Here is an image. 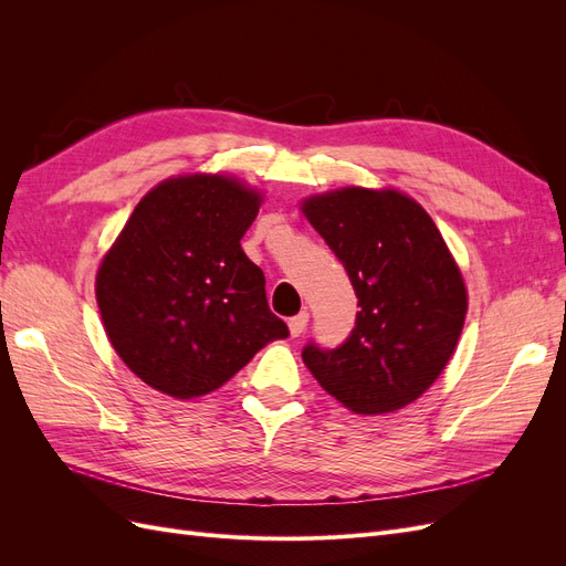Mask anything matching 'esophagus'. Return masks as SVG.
Listing matches in <instances>:
<instances>
[{
  "label": "esophagus",
  "mask_w": 566,
  "mask_h": 566,
  "mask_svg": "<svg viewBox=\"0 0 566 566\" xmlns=\"http://www.w3.org/2000/svg\"><path fill=\"white\" fill-rule=\"evenodd\" d=\"M306 323H310V314H306V312H302V314H297V316L290 318V321H287L290 335H293V337H300V335L304 333V328H306Z\"/></svg>",
  "instance_id": "obj_1"
}]
</instances>
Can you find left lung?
<instances>
[{
    "instance_id": "1",
    "label": "left lung",
    "mask_w": 566,
    "mask_h": 566,
    "mask_svg": "<svg viewBox=\"0 0 566 566\" xmlns=\"http://www.w3.org/2000/svg\"><path fill=\"white\" fill-rule=\"evenodd\" d=\"M302 210L345 266L356 323L335 349H302L318 385L354 413H389L430 387L468 314L460 269L420 205L399 191L342 188Z\"/></svg>"
}]
</instances>
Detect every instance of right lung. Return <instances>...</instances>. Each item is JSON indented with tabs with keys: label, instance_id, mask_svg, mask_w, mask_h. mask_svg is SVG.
Returning a JSON list of instances; mask_svg holds the SVG:
<instances>
[{
	"label": "right lung",
	"instance_id": "add662e5",
	"mask_svg": "<svg viewBox=\"0 0 566 566\" xmlns=\"http://www.w3.org/2000/svg\"><path fill=\"white\" fill-rule=\"evenodd\" d=\"M260 202L219 175L167 179L136 205L101 262L96 302L111 345L153 389L202 397L290 335L241 248Z\"/></svg>",
	"mask_w": 566,
	"mask_h": 566
}]
</instances>
